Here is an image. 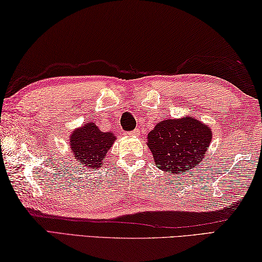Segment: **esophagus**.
<instances>
[{
  "label": "esophagus",
  "instance_id": "obj_1",
  "mask_svg": "<svg viewBox=\"0 0 262 262\" xmlns=\"http://www.w3.org/2000/svg\"><path fill=\"white\" fill-rule=\"evenodd\" d=\"M139 134H140V132H139L138 128H136V130L131 131V132H128V135H130V136H138Z\"/></svg>",
  "mask_w": 262,
  "mask_h": 262
}]
</instances>
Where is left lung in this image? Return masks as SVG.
<instances>
[{"label": "left lung", "instance_id": "obj_1", "mask_svg": "<svg viewBox=\"0 0 262 262\" xmlns=\"http://www.w3.org/2000/svg\"><path fill=\"white\" fill-rule=\"evenodd\" d=\"M210 141V127L191 116L164 119L147 137L155 164L166 173L176 176L203 161Z\"/></svg>", "mask_w": 262, "mask_h": 262}]
</instances>
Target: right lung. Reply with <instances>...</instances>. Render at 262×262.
<instances>
[{
    "mask_svg": "<svg viewBox=\"0 0 262 262\" xmlns=\"http://www.w3.org/2000/svg\"><path fill=\"white\" fill-rule=\"evenodd\" d=\"M113 132L100 131L95 123H85L70 136V149L80 166L96 170L104 163V158L115 143Z\"/></svg>",
    "mask_w": 262,
    "mask_h": 262,
    "instance_id": "add662e5",
    "label": "right lung"
}]
</instances>
